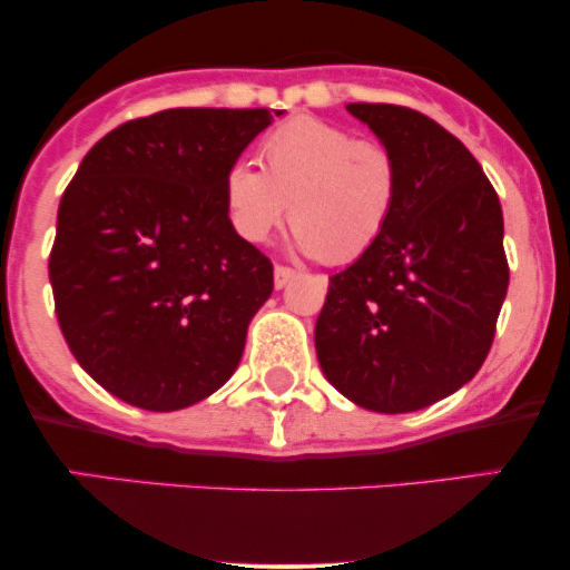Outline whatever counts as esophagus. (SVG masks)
<instances>
[{"instance_id":"34e87169","label":"esophagus","mask_w":570,"mask_h":570,"mask_svg":"<svg viewBox=\"0 0 570 570\" xmlns=\"http://www.w3.org/2000/svg\"><path fill=\"white\" fill-rule=\"evenodd\" d=\"M294 267H286V265H276V271H273V284H276V289H284L286 284L294 278Z\"/></svg>"}]
</instances>
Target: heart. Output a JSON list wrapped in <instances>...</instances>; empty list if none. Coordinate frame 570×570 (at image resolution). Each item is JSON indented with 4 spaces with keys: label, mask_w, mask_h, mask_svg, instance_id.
Masks as SVG:
<instances>
[{
    "label": "heart",
    "mask_w": 570,
    "mask_h": 570,
    "mask_svg": "<svg viewBox=\"0 0 570 570\" xmlns=\"http://www.w3.org/2000/svg\"><path fill=\"white\" fill-rule=\"evenodd\" d=\"M263 171L233 160L222 174V206L233 233L263 244L289 212L294 246L326 263H353L394 219L402 171L391 147L351 128L299 115L259 141Z\"/></svg>",
    "instance_id": "1"
}]
</instances>
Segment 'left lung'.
I'll return each mask as SVG.
<instances>
[{"mask_svg": "<svg viewBox=\"0 0 570 570\" xmlns=\"http://www.w3.org/2000/svg\"><path fill=\"white\" fill-rule=\"evenodd\" d=\"M396 155L402 193L375 246L330 278L326 381L358 407L415 412L480 372L507 297L499 195L450 130L396 104H348Z\"/></svg>", "mask_w": 570, "mask_h": 570, "instance_id": "1", "label": "left lung"}]
</instances>
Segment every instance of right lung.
<instances>
[{
    "label": "right lung",
    "instance_id": "right-lung-1",
    "mask_svg": "<svg viewBox=\"0 0 570 570\" xmlns=\"http://www.w3.org/2000/svg\"><path fill=\"white\" fill-rule=\"evenodd\" d=\"M281 112L166 109L85 155L58 206L50 284L69 351L134 407H189L230 381L273 263L238 238L222 174Z\"/></svg>",
    "mask_w": 570,
    "mask_h": 570
}]
</instances>
